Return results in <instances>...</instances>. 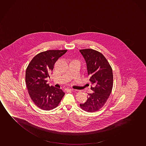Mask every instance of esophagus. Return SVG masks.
Listing matches in <instances>:
<instances>
[{
	"instance_id": "1",
	"label": "esophagus",
	"mask_w": 146,
	"mask_h": 146,
	"mask_svg": "<svg viewBox=\"0 0 146 146\" xmlns=\"http://www.w3.org/2000/svg\"><path fill=\"white\" fill-rule=\"evenodd\" d=\"M73 89H72V88H66L65 89V90L66 91V92H70V91H72L73 90Z\"/></svg>"
}]
</instances>
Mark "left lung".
<instances>
[{
    "label": "left lung",
    "mask_w": 146,
    "mask_h": 146,
    "mask_svg": "<svg viewBox=\"0 0 146 146\" xmlns=\"http://www.w3.org/2000/svg\"><path fill=\"white\" fill-rule=\"evenodd\" d=\"M86 63L90 81L94 86H91L92 94H88L87 101L80 104V108L88 112L98 111L108 100L112 90V69L103 54L94 49L79 50Z\"/></svg>",
    "instance_id": "left-lung-1"
}]
</instances>
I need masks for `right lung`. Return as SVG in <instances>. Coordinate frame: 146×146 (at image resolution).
Returning a JSON list of instances; mask_svg holds the SVG:
<instances>
[{"label":"right lung","mask_w":146,"mask_h":146,"mask_svg":"<svg viewBox=\"0 0 146 146\" xmlns=\"http://www.w3.org/2000/svg\"><path fill=\"white\" fill-rule=\"evenodd\" d=\"M67 50H49L32 58L26 71L25 80L30 97L38 107L43 110L56 108L65 95L61 89L49 86L46 78L54 69L56 61Z\"/></svg>","instance_id":"obj_1"}]
</instances>
